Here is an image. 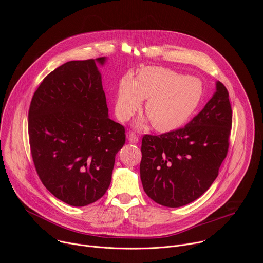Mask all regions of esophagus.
Returning a JSON list of instances; mask_svg holds the SVG:
<instances>
[{"label": "esophagus", "instance_id": "obj_1", "mask_svg": "<svg viewBox=\"0 0 263 263\" xmlns=\"http://www.w3.org/2000/svg\"><path fill=\"white\" fill-rule=\"evenodd\" d=\"M127 138L131 143H137L138 142V136L136 134H134L133 132H129L128 135H127Z\"/></svg>", "mask_w": 263, "mask_h": 263}]
</instances>
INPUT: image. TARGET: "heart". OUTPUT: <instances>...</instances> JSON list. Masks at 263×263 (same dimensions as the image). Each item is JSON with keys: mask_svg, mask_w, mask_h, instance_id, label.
Segmentation results:
<instances>
[{"mask_svg": "<svg viewBox=\"0 0 263 263\" xmlns=\"http://www.w3.org/2000/svg\"><path fill=\"white\" fill-rule=\"evenodd\" d=\"M202 97L200 79L165 67L147 66L138 71L136 79L127 74L121 80L115 109L121 121H128L146 99L144 111L153 127L168 132L193 117Z\"/></svg>", "mask_w": 263, "mask_h": 263, "instance_id": "heart-1", "label": "heart"}]
</instances>
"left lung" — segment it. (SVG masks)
I'll return each mask as SVG.
<instances>
[{
  "label": "left lung",
  "mask_w": 263,
  "mask_h": 263,
  "mask_svg": "<svg viewBox=\"0 0 263 263\" xmlns=\"http://www.w3.org/2000/svg\"><path fill=\"white\" fill-rule=\"evenodd\" d=\"M212 98L185 127L141 141L143 191L165 207H181L208 191L226 158L232 126L229 92L215 83Z\"/></svg>",
  "instance_id": "left-lung-1"
}]
</instances>
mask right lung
Listing matches in <instances>:
<instances>
[{
	"label": "right lung",
	"mask_w": 263,
	"mask_h": 263,
	"mask_svg": "<svg viewBox=\"0 0 263 263\" xmlns=\"http://www.w3.org/2000/svg\"><path fill=\"white\" fill-rule=\"evenodd\" d=\"M106 57L68 61L33 95L28 120L33 162L46 189L74 207L101 199L111 182L125 128L108 117L97 63Z\"/></svg>",
	"instance_id": "right-lung-1"
}]
</instances>
